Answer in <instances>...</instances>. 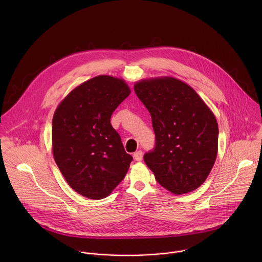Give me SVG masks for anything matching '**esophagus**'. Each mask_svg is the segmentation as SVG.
<instances>
[{
  "label": "esophagus",
  "mask_w": 262,
  "mask_h": 262,
  "mask_svg": "<svg viewBox=\"0 0 262 262\" xmlns=\"http://www.w3.org/2000/svg\"><path fill=\"white\" fill-rule=\"evenodd\" d=\"M133 157H134V159H135L136 161H141V160H142V158H143V153H142V151H141V150H139V151L134 152Z\"/></svg>",
  "instance_id": "esophagus-1"
}]
</instances>
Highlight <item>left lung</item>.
Wrapping results in <instances>:
<instances>
[{
    "instance_id": "obj_1",
    "label": "left lung",
    "mask_w": 262,
    "mask_h": 262,
    "mask_svg": "<svg viewBox=\"0 0 262 262\" xmlns=\"http://www.w3.org/2000/svg\"><path fill=\"white\" fill-rule=\"evenodd\" d=\"M134 91L152 118L155 145L143 158L156 181L176 194L198 188L217 157L214 114L189 85L173 77L141 80Z\"/></svg>"
}]
</instances>
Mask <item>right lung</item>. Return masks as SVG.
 Here are the masks:
<instances>
[{
	"instance_id": "add662e5",
	"label": "right lung",
	"mask_w": 262,
	"mask_h": 262,
	"mask_svg": "<svg viewBox=\"0 0 262 262\" xmlns=\"http://www.w3.org/2000/svg\"><path fill=\"white\" fill-rule=\"evenodd\" d=\"M130 95L123 79L99 75L59 104L52 120V150L68 184L79 194L101 200L125 178L133 157L110 119Z\"/></svg>"
}]
</instances>
